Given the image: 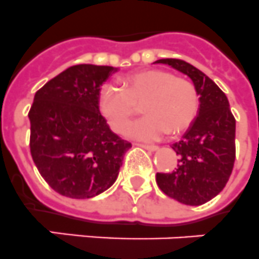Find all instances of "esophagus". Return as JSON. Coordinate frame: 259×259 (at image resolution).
<instances>
[{"mask_svg":"<svg viewBox=\"0 0 259 259\" xmlns=\"http://www.w3.org/2000/svg\"><path fill=\"white\" fill-rule=\"evenodd\" d=\"M137 145L143 147V149L149 150V151H155V150H158V146H155V145H146V143H137Z\"/></svg>","mask_w":259,"mask_h":259,"instance_id":"esophagus-1","label":"esophagus"}]
</instances>
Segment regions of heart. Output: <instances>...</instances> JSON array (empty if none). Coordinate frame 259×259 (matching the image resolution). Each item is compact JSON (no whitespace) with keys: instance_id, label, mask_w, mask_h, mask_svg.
I'll list each match as a JSON object with an SVG mask.
<instances>
[{"instance_id":"b5f03b06","label":"heart","mask_w":259,"mask_h":259,"mask_svg":"<svg viewBox=\"0 0 259 259\" xmlns=\"http://www.w3.org/2000/svg\"><path fill=\"white\" fill-rule=\"evenodd\" d=\"M121 87L105 84L99 93V109L114 132L129 125L143 103V118L126 129V136L141 140H158L170 133L178 136L196 118L200 93L192 80L170 71L147 69L121 80Z\"/></svg>"}]
</instances>
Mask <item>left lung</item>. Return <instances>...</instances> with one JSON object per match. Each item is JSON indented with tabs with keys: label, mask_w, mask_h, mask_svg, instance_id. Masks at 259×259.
Here are the masks:
<instances>
[{
	"label": "left lung",
	"mask_w": 259,
	"mask_h": 259,
	"mask_svg": "<svg viewBox=\"0 0 259 259\" xmlns=\"http://www.w3.org/2000/svg\"><path fill=\"white\" fill-rule=\"evenodd\" d=\"M183 72L200 93L199 116L183 138L172 145L178 155L171 172L156 174V184L168 197L201 205L223 191L236 159V119L225 93L196 67L180 59H159Z\"/></svg>",
	"instance_id": "1"
}]
</instances>
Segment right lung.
I'll list each match as a JSON object with an SVG mask.
<instances>
[{
  "label": "right lung",
  "mask_w": 259,
  "mask_h": 259,
  "mask_svg": "<svg viewBox=\"0 0 259 259\" xmlns=\"http://www.w3.org/2000/svg\"><path fill=\"white\" fill-rule=\"evenodd\" d=\"M117 68L77 64L36 91L29 112L30 151L52 190L89 199L116 182L132 143L113 133L99 109L101 85Z\"/></svg>",
  "instance_id": "add662e5"
}]
</instances>
